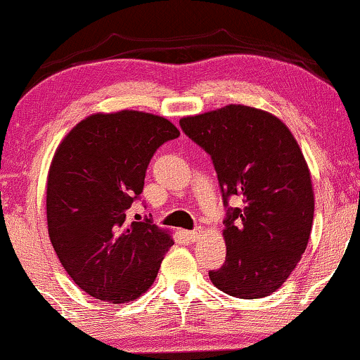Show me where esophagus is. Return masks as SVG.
Wrapping results in <instances>:
<instances>
[{
    "label": "esophagus",
    "mask_w": 360,
    "mask_h": 360,
    "mask_svg": "<svg viewBox=\"0 0 360 360\" xmlns=\"http://www.w3.org/2000/svg\"><path fill=\"white\" fill-rule=\"evenodd\" d=\"M186 236H188V239L191 240V243H195V240L199 239V236H201V229L188 231V233H186Z\"/></svg>",
    "instance_id": "obj_1"
}]
</instances>
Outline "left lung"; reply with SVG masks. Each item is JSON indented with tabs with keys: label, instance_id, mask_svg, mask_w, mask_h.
<instances>
[{
	"label": "left lung",
	"instance_id": "1",
	"mask_svg": "<svg viewBox=\"0 0 360 360\" xmlns=\"http://www.w3.org/2000/svg\"><path fill=\"white\" fill-rule=\"evenodd\" d=\"M212 159L227 207L226 262L209 271L222 292L259 299L276 292L306 251L314 219L311 172L289 127L262 109L229 104L179 120Z\"/></svg>",
	"mask_w": 360,
	"mask_h": 360
}]
</instances>
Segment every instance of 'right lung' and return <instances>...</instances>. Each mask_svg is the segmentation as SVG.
<instances>
[{"mask_svg":"<svg viewBox=\"0 0 360 360\" xmlns=\"http://www.w3.org/2000/svg\"><path fill=\"white\" fill-rule=\"evenodd\" d=\"M179 129L143 111L96 112L61 141L48 172V233L59 262L86 294L109 304L151 288L171 234L151 219L129 221L149 161Z\"/></svg>","mask_w":360,"mask_h":360,"instance_id":"add662e5","label":"right lung"}]
</instances>
